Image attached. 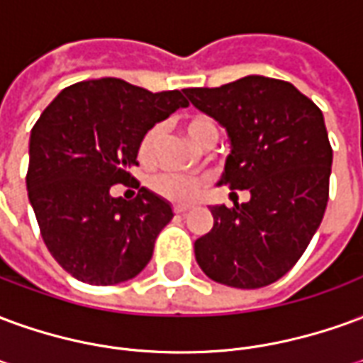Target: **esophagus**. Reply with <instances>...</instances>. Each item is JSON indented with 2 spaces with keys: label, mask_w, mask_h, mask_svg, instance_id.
I'll use <instances>...</instances> for the list:
<instances>
[{
  "label": "esophagus",
  "mask_w": 363,
  "mask_h": 363,
  "mask_svg": "<svg viewBox=\"0 0 363 363\" xmlns=\"http://www.w3.org/2000/svg\"><path fill=\"white\" fill-rule=\"evenodd\" d=\"M173 212L174 213H186V212H190V206L177 204V206H173Z\"/></svg>",
  "instance_id": "esophagus-1"
}]
</instances>
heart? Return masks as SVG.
Instances as JSON below:
<instances>
[{"label":"heart","instance_id":"b5f03b06","mask_svg":"<svg viewBox=\"0 0 363 363\" xmlns=\"http://www.w3.org/2000/svg\"><path fill=\"white\" fill-rule=\"evenodd\" d=\"M184 132L192 142L200 147H213L220 140V128L213 124L210 118L204 116H192L184 120ZM161 126L150 128L143 134L142 142L138 145V157L143 163H151L157 155L159 142H161ZM204 179L192 177V174H179V173H159L151 179V189L157 192L159 196L173 200V202H186L196 196L198 190L202 189Z\"/></svg>","mask_w":363,"mask_h":363}]
</instances>
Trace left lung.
I'll return each mask as SVG.
<instances>
[{
    "instance_id": "8db88e82",
    "label": "left lung",
    "mask_w": 363,
    "mask_h": 363,
    "mask_svg": "<svg viewBox=\"0 0 363 363\" xmlns=\"http://www.w3.org/2000/svg\"><path fill=\"white\" fill-rule=\"evenodd\" d=\"M184 93L228 130L231 153L220 184L251 192L245 204L210 208L213 228L194 243L196 262L231 288L280 280L327 210L333 147L323 112L291 83L262 75Z\"/></svg>"
}]
</instances>
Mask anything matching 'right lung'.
Wrapping results in <instances>:
<instances>
[{"mask_svg":"<svg viewBox=\"0 0 363 363\" xmlns=\"http://www.w3.org/2000/svg\"><path fill=\"white\" fill-rule=\"evenodd\" d=\"M181 106H189L181 91L151 93L103 77L66 87L36 120L28 202L44 245L74 278L112 286L147 267L159 231L173 220L171 204L143 186L134 200L111 196V189L134 181L143 134Z\"/></svg>","mask_w":363,"mask_h":363,"instance_id":"right-lung-1","label":"right lung"}]
</instances>
